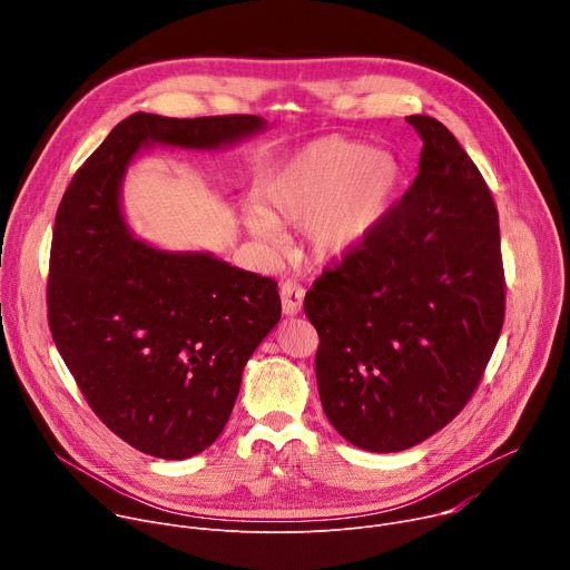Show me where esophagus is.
Returning <instances> with one entry per match:
<instances>
[{
  "mask_svg": "<svg viewBox=\"0 0 570 570\" xmlns=\"http://www.w3.org/2000/svg\"><path fill=\"white\" fill-rule=\"evenodd\" d=\"M282 295V311L284 315H297L302 311V302H304V288L295 282H284L279 288Z\"/></svg>",
  "mask_w": 570,
  "mask_h": 570,
  "instance_id": "34e87169",
  "label": "esophagus"
}]
</instances>
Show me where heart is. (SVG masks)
I'll list each match as a JSON object with an SVG mask.
<instances>
[{"instance_id": "b5f03b06", "label": "heart", "mask_w": 570, "mask_h": 570, "mask_svg": "<svg viewBox=\"0 0 570 570\" xmlns=\"http://www.w3.org/2000/svg\"><path fill=\"white\" fill-rule=\"evenodd\" d=\"M403 183L399 159L347 137H322L268 176L262 207L243 216L253 236L275 240L277 223H306L317 259H343L358 250L390 214Z\"/></svg>"}]
</instances>
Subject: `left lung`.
<instances>
[{
  "label": "left lung",
  "mask_w": 570,
  "mask_h": 570,
  "mask_svg": "<svg viewBox=\"0 0 570 570\" xmlns=\"http://www.w3.org/2000/svg\"><path fill=\"white\" fill-rule=\"evenodd\" d=\"M405 121L424 141L413 187L304 297L324 415L372 453L411 449L464 409L505 315L490 189L444 124Z\"/></svg>",
  "instance_id": "1"
}]
</instances>
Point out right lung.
I'll return each instance as SVG.
<instances>
[{
  "label": "right lung",
  "mask_w": 570,
  "mask_h": 570,
  "mask_svg": "<svg viewBox=\"0 0 570 570\" xmlns=\"http://www.w3.org/2000/svg\"><path fill=\"white\" fill-rule=\"evenodd\" d=\"M257 115L135 112L88 157L53 225V343L97 417L132 449L185 460L223 433L243 367L277 327V282L209 253L135 238L121 185L139 150H223L266 130Z\"/></svg>",
  "instance_id": "1"
}]
</instances>
